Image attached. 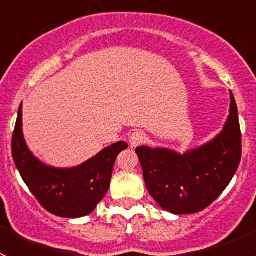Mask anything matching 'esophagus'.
<instances>
[{
    "label": "esophagus",
    "instance_id": "34e87169",
    "mask_svg": "<svg viewBox=\"0 0 256 256\" xmlns=\"http://www.w3.org/2000/svg\"><path fill=\"white\" fill-rule=\"evenodd\" d=\"M144 142V134L141 130H134L132 134L130 136V144L132 148H137L140 144H142Z\"/></svg>",
    "mask_w": 256,
    "mask_h": 256
}]
</instances>
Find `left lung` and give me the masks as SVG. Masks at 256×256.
<instances>
[{
  "mask_svg": "<svg viewBox=\"0 0 256 256\" xmlns=\"http://www.w3.org/2000/svg\"><path fill=\"white\" fill-rule=\"evenodd\" d=\"M146 187L154 200L173 214H192L216 200L234 178L241 162V130L230 92V116L212 141L176 152L168 148H136Z\"/></svg>",
  "mask_w": 256,
  "mask_h": 256,
  "instance_id": "left-lung-1",
  "label": "left lung"
}]
</instances>
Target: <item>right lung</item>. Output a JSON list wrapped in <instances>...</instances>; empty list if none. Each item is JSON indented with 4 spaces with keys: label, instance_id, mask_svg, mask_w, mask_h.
Here are the masks:
<instances>
[{
    "label": "right lung",
    "instance_id": "obj_1",
    "mask_svg": "<svg viewBox=\"0 0 256 256\" xmlns=\"http://www.w3.org/2000/svg\"><path fill=\"white\" fill-rule=\"evenodd\" d=\"M22 116L20 104L11 151L14 162L32 194L54 216L80 218L91 214L108 192L116 156L128 144L116 142L74 168H52L40 162L26 148Z\"/></svg>",
    "mask_w": 256,
    "mask_h": 256
}]
</instances>
